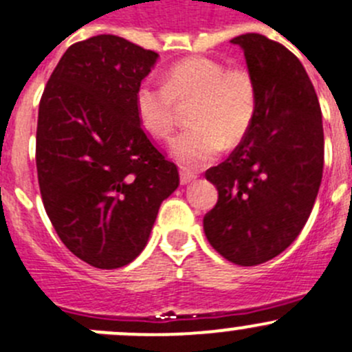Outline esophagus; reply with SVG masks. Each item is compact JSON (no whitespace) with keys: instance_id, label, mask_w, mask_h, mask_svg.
Returning <instances> with one entry per match:
<instances>
[{"instance_id":"34e87169","label":"esophagus","mask_w":352,"mask_h":352,"mask_svg":"<svg viewBox=\"0 0 352 352\" xmlns=\"http://www.w3.org/2000/svg\"><path fill=\"white\" fill-rule=\"evenodd\" d=\"M196 173L194 172H190L189 168H180V184H182V186H186V184H189V182H192L194 179H196Z\"/></svg>"}]
</instances>
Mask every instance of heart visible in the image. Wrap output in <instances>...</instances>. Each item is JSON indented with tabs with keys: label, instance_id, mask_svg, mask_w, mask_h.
I'll list each match as a JSON object with an SVG mask.
<instances>
[{
	"label": "heart",
	"instance_id": "b5f03b06",
	"mask_svg": "<svg viewBox=\"0 0 352 352\" xmlns=\"http://www.w3.org/2000/svg\"><path fill=\"white\" fill-rule=\"evenodd\" d=\"M196 101L192 127L177 135L172 151L184 165L213 162L225 142L235 146L248 135L258 111V85L248 68H227L208 56L173 63L163 84L142 80L134 94L142 129L156 139H168L177 120V103Z\"/></svg>",
	"mask_w": 352,
	"mask_h": 352
}]
</instances>
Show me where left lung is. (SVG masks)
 Here are the masks:
<instances>
[{
	"label": "left lung",
	"instance_id": "8db88e82",
	"mask_svg": "<svg viewBox=\"0 0 352 352\" xmlns=\"http://www.w3.org/2000/svg\"><path fill=\"white\" fill-rule=\"evenodd\" d=\"M258 85L251 131L223 163L206 170L218 201L203 218L210 244L254 267L280 254L308 221L323 173L318 96L294 53L261 34L232 39Z\"/></svg>",
	"mask_w": 352,
	"mask_h": 352
}]
</instances>
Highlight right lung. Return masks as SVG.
<instances>
[{
  "label": "right lung",
  "instance_id": "add662e5",
  "mask_svg": "<svg viewBox=\"0 0 352 352\" xmlns=\"http://www.w3.org/2000/svg\"><path fill=\"white\" fill-rule=\"evenodd\" d=\"M158 53L101 34L65 51L39 103L36 165L58 237L94 268H120L148 242L179 170L149 141L134 94Z\"/></svg>",
  "mask_w": 352,
  "mask_h": 352
}]
</instances>
